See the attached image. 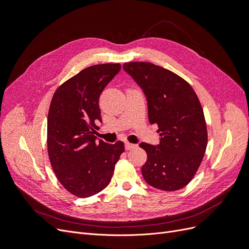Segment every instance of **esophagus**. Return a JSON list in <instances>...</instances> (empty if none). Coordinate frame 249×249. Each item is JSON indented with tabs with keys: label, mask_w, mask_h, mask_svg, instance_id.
I'll return each instance as SVG.
<instances>
[{
	"label": "esophagus",
	"mask_w": 249,
	"mask_h": 249,
	"mask_svg": "<svg viewBox=\"0 0 249 249\" xmlns=\"http://www.w3.org/2000/svg\"><path fill=\"white\" fill-rule=\"evenodd\" d=\"M136 146H137V145L132 144V143H129V142H125V143H124V148H125V150H130V149H132V148H135Z\"/></svg>",
	"instance_id": "1"
}]
</instances>
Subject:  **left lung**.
<instances>
[{"label": "left lung", "mask_w": 249, "mask_h": 249, "mask_svg": "<svg viewBox=\"0 0 249 249\" xmlns=\"http://www.w3.org/2000/svg\"><path fill=\"white\" fill-rule=\"evenodd\" d=\"M124 70L146 95L148 120L158 125L161 136L158 145L140 144L147 154L142 176L157 189H182L197 172L208 144L198 97L189 83L159 65L129 62Z\"/></svg>", "instance_id": "left-lung-1"}]
</instances>
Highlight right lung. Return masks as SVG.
Instances as JSON below:
<instances>
[{"instance_id": "obj_1", "label": "right lung", "mask_w": 249, "mask_h": 249, "mask_svg": "<svg viewBox=\"0 0 249 249\" xmlns=\"http://www.w3.org/2000/svg\"><path fill=\"white\" fill-rule=\"evenodd\" d=\"M122 69L119 63L89 66L60 85L48 115V153L52 168L65 189L85 198L101 192L112 178L124 152L117 141H95L102 122L99 99L104 88Z\"/></svg>"}]
</instances>
